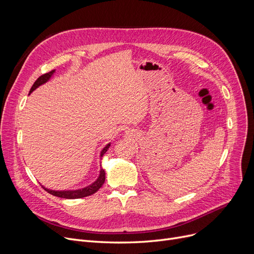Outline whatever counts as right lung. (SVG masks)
I'll return each mask as SVG.
<instances>
[{
	"instance_id": "1",
	"label": "right lung",
	"mask_w": 254,
	"mask_h": 254,
	"mask_svg": "<svg viewBox=\"0 0 254 254\" xmlns=\"http://www.w3.org/2000/svg\"><path fill=\"white\" fill-rule=\"evenodd\" d=\"M56 71L52 70L51 72H48L46 74H43L42 76H40L35 83L33 84L31 90H30V93L33 92L37 87H39L40 85H42L44 83H46L48 80L51 78V76L53 75V73H55ZM110 147V143L107 144L105 147L103 148V150L101 151V157H103V155L106 153V151L108 150V148ZM105 171L103 169H101L100 171V175L98 177V179L91 183L90 185L86 186V188L84 189H81V190H48V189H45L44 186H42V188L47 191L49 192L50 194L52 195H56V196H59V197H63V198H81V197H85L87 195H91L95 192H97L101 188L102 185L104 184L105 182Z\"/></svg>"
}]
</instances>
